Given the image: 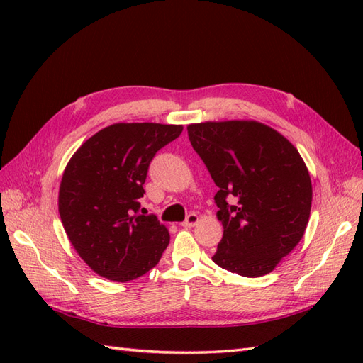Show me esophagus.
<instances>
[{"label": "esophagus", "instance_id": "34e87169", "mask_svg": "<svg viewBox=\"0 0 363 363\" xmlns=\"http://www.w3.org/2000/svg\"><path fill=\"white\" fill-rule=\"evenodd\" d=\"M199 215L196 213H189L188 216H186V219H184V223L182 224L183 227H186V228H191V227H194L196 223H199Z\"/></svg>", "mask_w": 363, "mask_h": 363}]
</instances>
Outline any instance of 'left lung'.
I'll list each match as a JSON object with an SVG mask.
<instances>
[{
    "mask_svg": "<svg viewBox=\"0 0 363 363\" xmlns=\"http://www.w3.org/2000/svg\"><path fill=\"white\" fill-rule=\"evenodd\" d=\"M188 136L219 188L224 235L212 260L239 276H265L309 223L312 182L298 150L257 121L189 124Z\"/></svg>",
    "mask_w": 363,
    "mask_h": 363,
    "instance_id": "1",
    "label": "left lung"
}]
</instances>
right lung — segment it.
I'll list each match as a JSON object with an SVG mask.
<instances>
[{"mask_svg": "<svg viewBox=\"0 0 363 363\" xmlns=\"http://www.w3.org/2000/svg\"><path fill=\"white\" fill-rule=\"evenodd\" d=\"M183 125L118 123L91 136L63 171L59 213L74 250L98 276L125 283L155 268L169 244L156 216L139 213L150 162Z\"/></svg>", "mask_w": 363, "mask_h": 363, "instance_id": "1", "label": "right lung"}]
</instances>
